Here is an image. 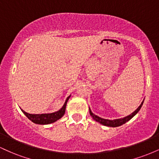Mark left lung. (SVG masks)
<instances>
[{
	"mask_svg": "<svg viewBox=\"0 0 159 159\" xmlns=\"http://www.w3.org/2000/svg\"><path fill=\"white\" fill-rule=\"evenodd\" d=\"M143 101L142 102L141 104H140V106L138 107V108H137L136 110L134 111V112L132 113L130 115H129V116H125V117H123V118H120V119H116V120H113L103 119V118L99 117V116H98L97 115H95L91 111L90 108L89 109V110H90V114L91 115V116L93 117V119L94 120H96V121L98 122V123L102 124V125H106V126L117 127V126H120V125H122L124 123H125L126 122L129 121V120H130L131 119H132L134 115H136L137 114H138V111H139L140 109L141 108L142 105H143Z\"/></svg>",
	"mask_w": 159,
	"mask_h": 159,
	"instance_id": "1",
	"label": "left lung"
}]
</instances>
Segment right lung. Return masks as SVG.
<instances>
[{
	"label": "right lung",
	"mask_w": 159,
	"mask_h": 159,
	"mask_svg": "<svg viewBox=\"0 0 159 159\" xmlns=\"http://www.w3.org/2000/svg\"><path fill=\"white\" fill-rule=\"evenodd\" d=\"M71 96H69L66 99V102L63 107L60 109L59 111H56V112L51 113V114H28V113L25 112V111H22V112L25 114V116L28 118L29 120H31L33 123L36 124H39V125H47V124L53 123L56 122L57 120L61 119L62 116L65 114L66 107L67 102H68L69 98H70Z\"/></svg>",
	"instance_id": "add662e5"
}]
</instances>
